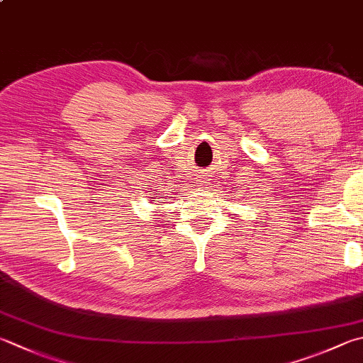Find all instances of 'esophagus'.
Returning <instances> with one entry per match:
<instances>
[{"instance_id":"obj_1","label":"esophagus","mask_w":363,"mask_h":363,"mask_svg":"<svg viewBox=\"0 0 363 363\" xmlns=\"http://www.w3.org/2000/svg\"><path fill=\"white\" fill-rule=\"evenodd\" d=\"M201 186H202V184H201Z\"/></svg>"}]
</instances>
